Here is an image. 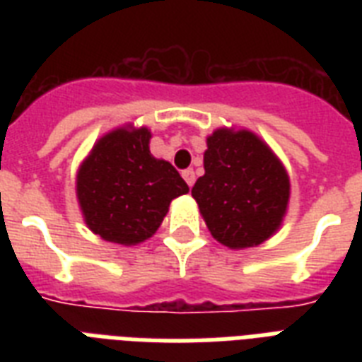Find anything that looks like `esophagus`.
Wrapping results in <instances>:
<instances>
[{
    "instance_id": "obj_1",
    "label": "esophagus",
    "mask_w": 362,
    "mask_h": 362,
    "mask_svg": "<svg viewBox=\"0 0 362 362\" xmlns=\"http://www.w3.org/2000/svg\"><path fill=\"white\" fill-rule=\"evenodd\" d=\"M182 176H184V180H186V184L189 187L195 184V173H193V169H186L184 173H182Z\"/></svg>"
}]
</instances>
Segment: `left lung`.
<instances>
[{
    "instance_id": "left-lung-1",
    "label": "left lung",
    "mask_w": 362,
    "mask_h": 362,
    "mask_svg": "<svg viewBox=\"0 0 362 362\" xmlns=\"http://www.w3.org/2000/svg\"><path fill=\"white\" fill-rule=\"evenodd\" d=\"M204 175L192 189L206 227L229 247L257 246L280 227L289 178L250 131L218 129L206 139Z\"/></svg>"
}]
</instances>
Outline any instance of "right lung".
Masks as SVG:
<instances>
[{
	"instance_id": "right-lung-1",
	"label": "right lung",
	"mask_w": 362,
	"mask_h": 362,
	"mask_svg": "<svg viewBox=\"0 0 362 362\" xmlns=\"http://www.w3.org/2000/svg\"><path fill=\"white\" fill-rule=\"evenodd\" d=\"M150 131L116 129L93 146L76 176L88 227L118 244H139L158 231L173 199L189 192L178 170L156 159Z\"/></svg>"
}]
</instances>
